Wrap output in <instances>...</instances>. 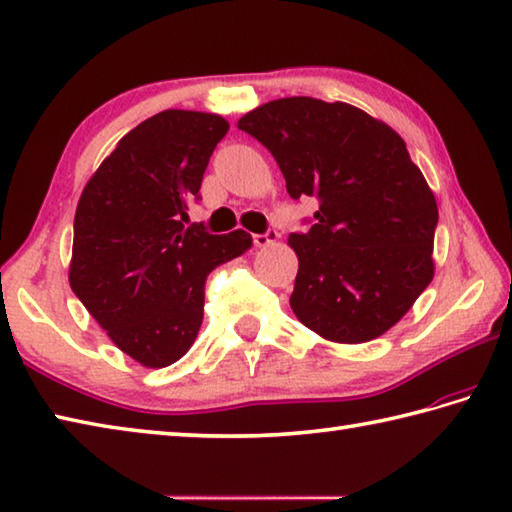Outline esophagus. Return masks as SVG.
<instances>
[{
  "mask_svg": "<svg viewBox=\"0 0 512 512\" xmlns=\"http://www.w3.org/2000/svg\"><path fill=\"white\" fill-rule=\"evenodd\" d=\"M278 238H281V236H278V231L276 229H269V231H265V234H256L254 236V245L256 247H269V245H274Z\"/></svg>",
  "mask_w": 512,
  "mask_h": 512,
  "instance_id": "34e87169",
  "label": "esophagus"
}]
</instances>
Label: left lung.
Here are the masks:
<instances>
[{
    "label": "left lung",
    "instance_id": "left-lung-1",
    "mask_svg": "<svg viewBox=\"0 0 512 512\" xmlns=\"http://www.w3.org/2000/svg\"><path fill=\"white\" fill-rule=\"evenodd\" d=\"M238 129L269 149L289 196L321 200L310 231L287 240L298 321L334 343L388 332L435 276L439 209L406 142L352 104L305 95L256 106Z\"/></svg>",
    "mask_w": 512,
    "mask_h": 512
}]
</instances>
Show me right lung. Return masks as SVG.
Listing matches in <instances>:
<instances>
[{"label":"right lung","instance_id":"add662e5","mask_svg":"<svg viewBox=\"0 0 512 512\" xmlns=\"http://www.w3.org/2000/svg\"><path fill=\"white\" fill-rule=\"evenodd\" d=\"M229 122L167 109L140 122L82 189L69 283L106 336L144 368H167L194 345L211 269L243 256V229L185 227L202 173Z\"/></svg>","mask_w":512,"mask_h":512}]
</instances>
